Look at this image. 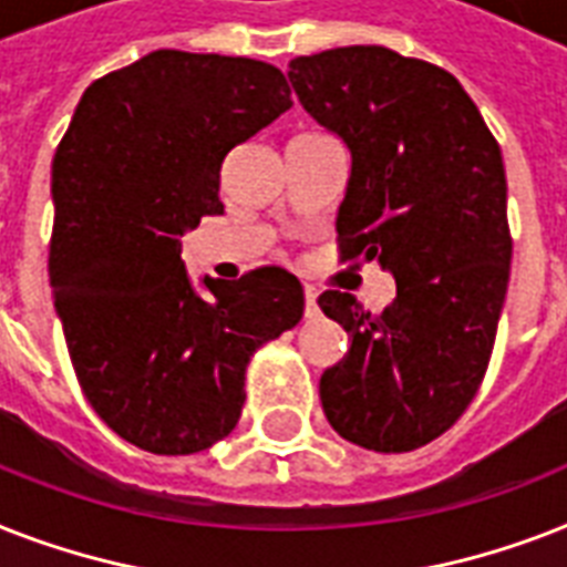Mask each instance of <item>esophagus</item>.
<instances>
[{"label":"esophagus","mask_w":567,"mask_h":567,"mask_svg":"<svg viewBox=\"0 0 567 567\" xmlns=\"http://www.w3.org/2000/svg\"><path fill=\"white\" fill-rule=\"evenodd\" d=\"M306 318H318V291L306 288Z\"/></svg>","instance_id":"34e87169"}]
</instances>
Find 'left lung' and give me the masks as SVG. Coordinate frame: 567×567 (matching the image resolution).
Wrapping results in <instances>:
<instances>
[{
	"label": "left lung",
	"mask_w": 567,
	"mask_h": 567,
	"mask_svg": "<svg viewBox=\"0 0 567 567\" xmlns=\"http://www.w3.org/2000/svg\"><path fill=\"white\" fill-rule=\"evenodd\" d=\"M288 66L302 109L353 158L341 258H377L396 282L379 315L353 293H320L350 336L320 403L359 447H423L462 417L492 359L512 265L501 146L447 70L394 49H327Z\"/></svg>",
	"instance_id": "1"
}]
</instances>
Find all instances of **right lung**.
<instances>
[{
	"instance_id": "add662e5",
	"label": "right lung",
	"mask_w": 567,
	"mask_h": 567,
	"mask_svg": "<svg viewBox=\"0 0 567 567\" xmlns=\"http://www.w3.org/2000/svg\"><path fill=\"white\" fill-rule=\"evenodd\" d=\"M291 105L274 64L158 49L96 79L58 144L55 311L87 403L135 447L188 456L226 439L252 353L300 323L282 267L205 276L203 297L182 261V235L223 214V158Z\"/></svg>"
}]
</instances>
